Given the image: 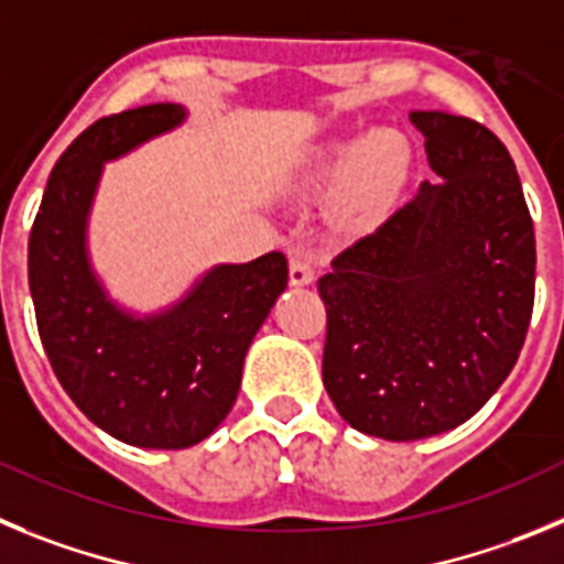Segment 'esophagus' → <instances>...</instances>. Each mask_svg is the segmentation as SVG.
Here are the masks:
<instances>
[{
	"mask_svg": "<svg viewBox=\"0 0 564 564\" xmlns=\"http://www.w3.org/2000/svg\"><path fill=\"white\" fill-rule=\"evenodd\" d=\"M314 272H317V261L308 252H294L289 258V283L292 286H306V283H312Z\"/></svg>",
	"mask_w": 564,
	"mask_h": 564,
	"instance_id": "1",
	"label": "esophagus"
}]
</instances>
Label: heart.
Segmentation results:
<instances>
[{
  "label": "heart",
  "mask_w": 564,
  "mask_h": 564,
  "mask_svg": "<svg viewBox=\"0 0 564 564\" xmlns=\"http://www.w3.org/2000/svg\"><path fill=\"white\" fill-rule=\"evenodd\" d=\"M408 169V145L395 131H373L345 151L339 174H354L362 199H382Z\"/></svg>",
  "instance_id": "b5f03b06"
}]
</instances>
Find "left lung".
Here are the masks:
<instances>
[{"instance_id": "left-lung-1", "label": "left lung", "mask_w": 564, "mask_h": 564, "mask_svg": "<svg viewBox=\"0 0 564 564\" xmlns=\"http://www.w3.org/2000/svg\"><path fill=\"white\" fill-rule=\"evenodd\" d=\"M441 182L359 236L317 281L323 382L354 430L446 433L514 368L534 312L536 241L509 149L478 120L413 111Z\"/></svg>"}]
</instances>
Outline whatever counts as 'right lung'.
I'll return each mask as SVG.
<instances>
[{"instance_id": "obj_1", "label": "right lung", "mask_w": 564, "mask_h": 564, "mask_svg": "<svg viewBox=\"0 0 564 564\" xmlns=\"http://www.w3.org/2000/svg\"><path fill=\"white\" fill-rule=\"evenodd\" d=\"M185 118L149 104L95 120L58 156L28 241L35 326L61 388L86 419L145 449H185L236 404L247 348L289 283L283 252L225 263L160 317L106 301L86 261L84 230L106 160Z\"/></svg>"}]
</instances>
